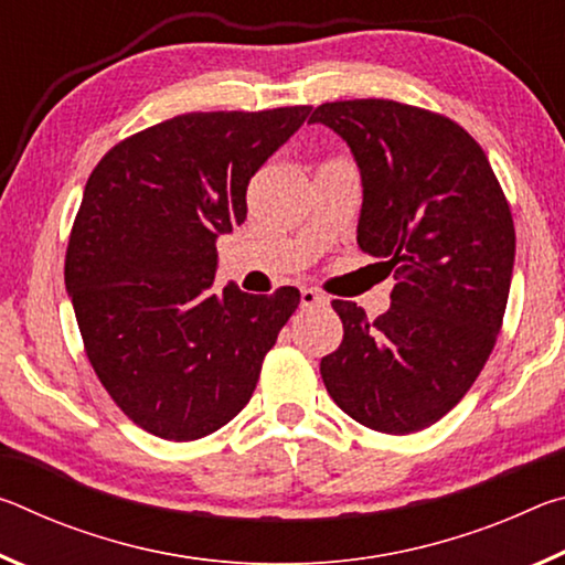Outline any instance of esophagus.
I'll list each match as a JSON object with an SVG mask.
<instances>
[{"instance_id": "1", "label": "esophagus", "mask_w": 565, "mask_h": 565, "mask_svg": "<svg viewBox=\"0 0 565 565\" xmlns=\"http://www.w3.org/2000/svg\"><path fill=\"white\" fill-rule=\"evenodd\" d=\"M329 299L317 289H301V309H317V306H327Z\"/></svg>"}]
</instances>
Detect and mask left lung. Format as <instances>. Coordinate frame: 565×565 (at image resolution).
<instances>
[{"label":"left lung","instance_id":"1","mask_svg":"<svg viewBox=\"0 0 565 565\" xmlns=\"http://www.w3.org/2000/svg\"><path fill=\"white\" fill-rule=\"evenodd\" d=\"M359 161V246L396 274L391 309L369 321L331 301L341 347L321 359L337 406L381 434L444 418L489 361L509 301L515 228L489 157L461 124L394 99L313 109Z\"/></svg>","mask_w":565,"mask_h":565}]
</instances>
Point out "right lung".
I'll return each mask as SVG.
<instances>
[{
    "instance_id": "right-lung-1",
    "label": "right lung",
    "mask_w": 565,
    "mask_h": 565,
    "mask_svg": "<svg viewBox=\"0 0 565 565\" xmlns=\"http://www.w3.org/2000/svg\"><path fill=\"white\" fill-rule=\"evenodd\" d=\"M311 107L191 111L114 145L87 179L64 259L84 351L124 416L196 441L248 398L299 289H214L216 236Z\"/></svg>"
}]
</instances>
